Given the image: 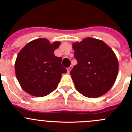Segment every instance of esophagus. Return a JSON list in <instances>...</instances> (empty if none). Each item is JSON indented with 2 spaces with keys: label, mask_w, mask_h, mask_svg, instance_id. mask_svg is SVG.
Here are the masks:
<instances>
[{
  "label": "esophagus",
  "mask_w": 132,
  "mask_h": 132,
  "mask_svg": "<svg viewBox=\"0 0 132 132\" xmlns=\"http://www.w3.org/2000/svg\"><path fill=\"white\" fill-rule=\"evenodd\" d=\"M72 68H73V66H70V67L68 68H67V71H68V73H70V71H71V70H72Z\"/></svg>",
  "instance_id": "esophagus-1"
}]
</instances>
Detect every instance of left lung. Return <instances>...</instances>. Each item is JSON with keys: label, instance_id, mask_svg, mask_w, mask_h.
<instances>
[{"label": "left lung", "instance_id": "left-lung-1", "mask_svg": "<svg viewBox=\"0 0 132 132\" xmlns=\"http://www.w3.org/2000/svg\"><path fill=\"white\" fill-rule=\"evenodd\" d=\"M77 65L70 75L76 89L87 98H97L107 93L114 85L119 70L115 53L100 39L86 38L73 43Z\"/></svg>", "mask_w": 132, "mask_h": 132}]
</instances>
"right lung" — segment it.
Instances as JSON below:
<instances>
[{"label":"right lung","instance_id":"right-lung-1","mask_svg":"<svg viewBox=\"0 0 132 132\" xmlns=\"http://www.w3.org/2000/svg\"><path fill=\"white\" fill-rule=\"evenodd\" d=\"M61 45L46 38L30 41L20 51L14 64L17 80L26 93L36 97L48 95L57 88L62 73L67 70L62 58L54 55Z\"/></svg>","mask_w":132,"mask_h":132}]
</instances>
